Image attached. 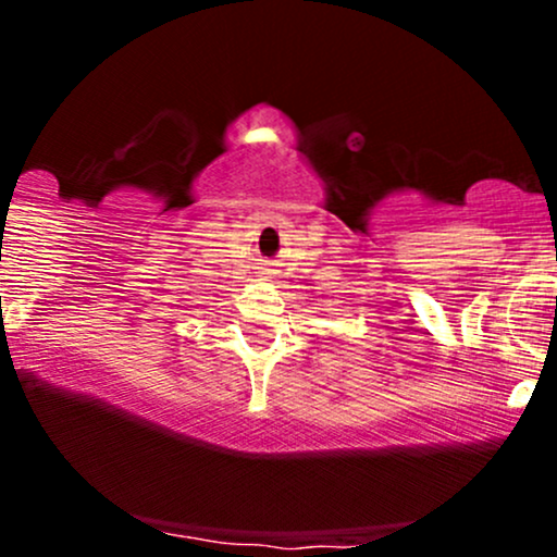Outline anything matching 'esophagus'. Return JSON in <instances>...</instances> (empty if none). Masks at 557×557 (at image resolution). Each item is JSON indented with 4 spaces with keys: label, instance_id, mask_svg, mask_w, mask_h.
I'll return each mask as SVG.
<instances>
[{
    "label": "esophagus",
    "instance_id": "34e87169",
    "mask_svg": "<svg viewBox=\"0 0 557 557\" xmlns=\"http://www.w3.org/2000/svg\"><path fill=\"white\" fill-rule=\"evenodd\" d=\"M261 277H264V280H270L272 277V274H274V270H272V267H261Z\"/></svg>",
    "mask_w": 557,
    "mask_h": 557
}]
</instances>
